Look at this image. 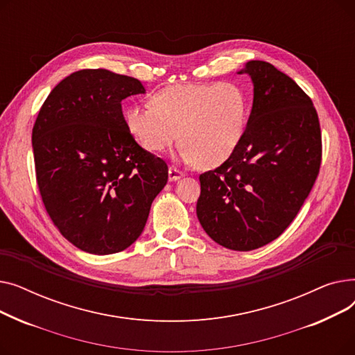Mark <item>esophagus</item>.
Segmentation results:
<instances>
[{
    "mask_svg": "<svg viewBox=\"0 0 355 355\" xmlns=\"http://www.w3.org/2000/svg\"><path fill=\"white\" fill-rule=\"evenodd\" d=\"M181 177H182V173L180 170H177L175 166L168 168V180H170V181H177Z\"/></svg>",
    "mask_w": 355,
    "mask_h": 355,
    "instance_id": "esophagus-1",
    "label": "esophagus"
}]
</instances>
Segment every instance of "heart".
<instances>
[{
	"label": "heart",
	"mask_w": 355,
	"mask_h": 355,
	"mask_svg": "<svg viewBox=\"0 0 355 355\" xmlns=\"http://www.w3.org/2000/svg\"><path fill=\"white\" fill-rule=\"evenodd\" d=\"M149 105L125 110L129 134L153 154L181 139V159L202 170L225 164L245 135L249 96L234 82L171 85L157 90Z\"/></svg>",
	"instance_id": "obj_1"
}]
</instances>
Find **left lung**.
I'll return each instance as SVG.
<instances>
[{
    "instance_id": "left-lung-1",
    "label": "left lung",
    "mask_w": 355,
    "mask_h": 355,
    "mask_svg": "<svg viewBox=\"0 0 355 355\" xmlns=\"http://www.w3.org/2000/svg\"><path fill=\"white\" fill-rule=\"evenodd\" d=\"M253 83V105L234 154L200 175V225L232 250L259 249L281 236L318 177L322 144L306 93L268 62L237 71Z\"/></svg>"
}]
</instances>
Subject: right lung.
<instances>
[{
  "label": "right lung",
  "instance_id": "1",
  "mask_svg": "<svg viewBox=\"0 0 355 355\" xmlns=\"http://www.w3.org/2000/svg\"><path fill=\"white\" fill-rule=\"evenodd\" d=\"M138 79L105 69L71 73L43 103L33 128L35 175L62 236L92 254H112L141 236L168 181L164 159L129 134L122 101Z\"/></svg>",
  "mask_w": 355,
  "mask_h": 355
}]
</instances>
